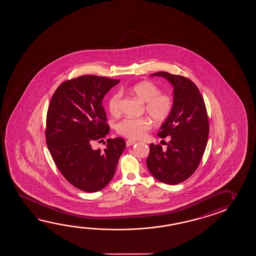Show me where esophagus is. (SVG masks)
<instances>
[{"label": "esophagus", "mask_w": 256, "mask_h": 256, "mask_svg": "<svg viewBox=\"0 0 256 256\" xmlns=\"http://www.w3.org/2000/svg\"><path fill=\"white\" fill-rule=\"evenodd\" d=\"M134 140H128L127 142H126V146L127 147H130V146H132V145H134L135 144Z\"/></svg>", "instance_id": "esophagus-1"}]
</instances>
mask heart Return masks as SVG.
<instances>
[{"label":"heart","mask_w":256,"mask_h":256,"mask_svg":"<svg viewBox=\"0 0 256 256\" xmlns=\"http://www.w3.org/2000/svg\"><path fill=\"white\" fill-rule=\"evenodd\" d=\"M129 93L137 96L145 103L146 113L152 120L160 124L168 118L173 109V98L168 94H160V91L152 82H140L128 88ZM121 95L113 93L108 100L109 112L117 116L120 112ZM152 122L145 117L142 118H126L116 126L117 132L130 139H139L150 129Z\"/></svg>","instance_id":"heart-1"}]
</instances>
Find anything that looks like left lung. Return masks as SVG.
I'll list each match as a JSON object with an SVG mask.
<instances>
[{
    "label": "left lung",
    "mask_w": 256,
    "mask_h": 256,
    "mask_svg": "<svg viewBox=\"0 0 256 256\" xmlns=\"http://www.w3.org/2000/svg\"><path fill=\"white\" fill-rule=\"evenodd\" d=\"M150 76L171 83L174 106L158 134L168 136V148L152 143L146 163L156 180L174 186L190 178L204 156L210 130L207 110L199 88L189 78L166 72Z\"/></svg>",
    "instance_id": "left-lung-1"
}]
</instances>
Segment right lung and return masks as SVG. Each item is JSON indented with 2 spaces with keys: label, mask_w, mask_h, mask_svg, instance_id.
<instances>
[{
  "label": "right lung",
  "mask_w": 256,
  "mask_h": 256,
  "mask_svg": "<svg viewBox=\"0 0 256 256\" xmlns=\"http://www.w3.org/2000/svg\"><path fill=\"white\" fill-rule=\"evenodd\" d=\"M119 82L95 75L67 80L57 88L48 106V150L65 179L82 191L106 186L126 148V140L118 137L108 140L104 150L91 147L109 132L102 101Z\"/></svg>",
  "instance_id": "right-lung-1"
}]
</instances>
